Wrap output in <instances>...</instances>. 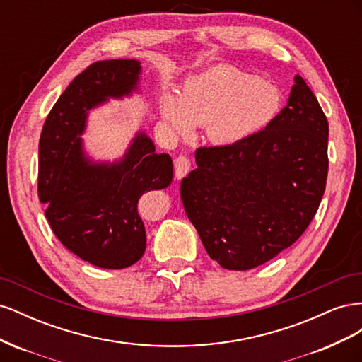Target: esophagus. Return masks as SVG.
<instances>
[{
  "label": "esophagus",
  "instance_id": "34e87169",
  "mask_svg": "<svg viewBox=\"0 0 362 362\" xmlns=\"http://www.w3.org/2000/svg\"><path fill=\"white\" fill-rule=\"evenodd\" d=\"M192 168V161L187 156H180L175 160V175H177V178H184L185 175L189 173Z\"/></svg>",
  "mask_w": 362,
  "mask_h": 362
}]
</instances>
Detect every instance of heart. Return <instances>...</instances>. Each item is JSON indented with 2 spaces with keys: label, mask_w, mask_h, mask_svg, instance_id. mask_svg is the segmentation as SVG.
I'll return each instance as SVG.
<instances>
[{
  "label": "heart",
  "mask_w": 362,
  "mask_h": 362,
  "mask_svg": "<svg viewBox=\"0 0 362 362\" xmlns=\"http://www.w3.org/2000/svg\"><path fill=\"white\" fill-rule=\"evenodd\" d=\"M281 107L275 84L231 64H214L190 76L180 96H164L161 115L177 134L189 136L193 127H206L216 144L233 145L270 125Z\"/></svg>",
  "instance_id": "b5f03b06"
}]
</instances>
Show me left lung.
<instances>
[{
	"instance_id": "obj_1",
	"label": "left lung",
	"mask_w": 362,
	"mask_h": 362,
	"mask_svg": "<svg viewBox=\"0 0 362 362\" xmlns=\"http://www.w3.org/2000/svg\"><path fill=\"white\" fill-rule=\"evenodd\" d=\"M329 125L296 75L287 105L238 144L202 146L181 181V199L205 250L228 270H249L290 247L319 210Z\"/></svg>"
}]
</instances>
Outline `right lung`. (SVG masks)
<instances>
[{
    "mask_svg": "<svg viewBox=\"0 0 362 362\" xmlns=\"http://www.w3.org/2000/svg\"><path fill=\"white\" fill-rule=\"evenodd\" d=\"M139 74L137 60L92 63L54 104L39 141L37 193L52 233L76 257L103 269L129 267L145 254L139 199L168 187L173 177L170 156L157 154L144 133L115 164H93L81 149L86 112L129 95Z\"/></svg>",
    "mask_w": 362,
    "mask_h": 362,
    "instance_id": "right-lung-1",
    "label": "right lung"
}]
</instances>
